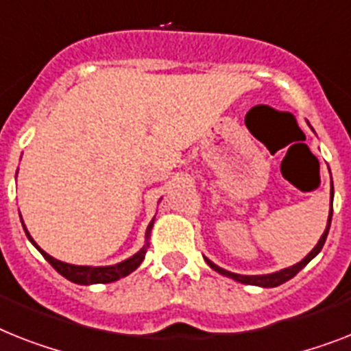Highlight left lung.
I'll use <instances>...</instances> for the list:
<instances>
[{
  "mask_svg": "<svg viewBox=\"0 0 351 351\" xmlns=\"http://www.w3.org/2000/svg\"><path fill=\"white\" fill-rule=\"evenodd\" d=\"M332 199H334V186H332ZM332 206H330V215H328V224H326V230L325 233H323V237L319 239V242H317V245H315L314 249H312L311 253L306 254L305 258L301 260L300 263H296V265H292V267H287V269H282L280 273H273V274H262V276H242V274H234V273H230V271H226V269L219 267V265H215V263H211L210 260L206 258L208 265H210L211 269H215L217 273L224 274V276H230L233 278V280H237V282L240 283H245V285H258V287H278L282 285V283H285L287 280H291V278L296 276L298 273H300L301 269L305 267L306 263L311 262L312 258H314L315 254L319 253L321 249H323V245H325V240L326 237H328V230H330V222H332Z\"/></svg>",
  "mask_w": 351,
  "mask_h": 351,
  "instance_id": "obj_1",
  "label": "left lung"
}]
</instances>
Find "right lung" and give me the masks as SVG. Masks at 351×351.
I'll return each instance as SVG.
<instances>
[{"label":"right lung","mask_w":351,"mask_h":351,"mask_svg":"<svg viewBox=\"0 0 351 351\" xmlns=\"http://www.w3.org/2000/svg\"><path fill=\"white\" fill-rule=\"evenodd\" d=\"M152 224H154V221L149 224V230H147V239H149V233H150V228H152ZM25 233L32 244L39 249L40 254H43V256H45V258L51 263V267H53L57 273L62 274L64 278H68L69 282L80 283V285H89V283H111V282H117V280H120V278L127 276V274L132 273V271H134V269L138 267L141 262H143L145 254H147V247H149V244H147L143 249H141V251H138V253H136L132 258L125 260V262L117 263V265H107V267H88V265H71V263L55 260L53 256H50L48 253H45V251H43V249H40L36 242H34V239H32L30 234H28V231L25 230Z\"/></svg>","instance_id":"right-lung-1"}]
</instances>
